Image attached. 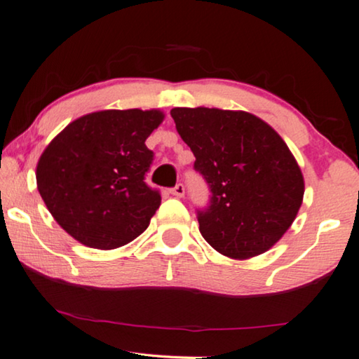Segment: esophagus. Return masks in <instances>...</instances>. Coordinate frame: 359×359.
<instances>
[{
    "label": "esophagus",
    "instance_id": "esophagus-1",
    "mask_svg": "<svg viewBox=\"0 0 359 359\" xmlns=\"http://www.w3.org/2000/svg\"><path fill=\"white\" fill-rule=\"evenodd\" d=\"M170 194H172L174 196H177V198H182V196L185 195L184 184H177V185L174 187V189H170Z\"/></svg>",
    "mask_w": 359,
    "mask_h": 359
}]
</instances>
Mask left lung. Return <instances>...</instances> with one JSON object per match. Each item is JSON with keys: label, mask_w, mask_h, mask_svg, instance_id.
<instances>
[{"label": "left lung", "mask_w": 359, "mask_h": 359, "mask_svg": "<svg viewBox=\"0 0 359 359\" xmlns=\"http://www.w3.org/2000/svg\"><path fill=\"white\" fill-rule=\"evenodd\" d=\"M180 138L210 187V203L196 210L205 241L231 259H250L290 229L304 196V179L281 136L242 110L175 107Z\"/></svg>", "instance_id": "left-lung-1"}]
</instances>
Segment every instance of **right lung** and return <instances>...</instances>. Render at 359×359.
<instances>
[{
	"instance_id": "add662e5",
	"label": "right lung",
	"mask_w": 359,
	"mask_h": 359,
	"mask_svg": "<svg viewBox=\"0 0 359 359\" xmlns=\"http://www.w3.org/2000/svg\"><path fill=\"white\" fill-rule=\"evenodd\" d=\"M161 110H100L55 136L37 164V189L55 221L93 249H117L149 226L161 205L146 184L154 153L144 141Z\"/></svg>"
}]
</instances>
